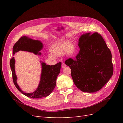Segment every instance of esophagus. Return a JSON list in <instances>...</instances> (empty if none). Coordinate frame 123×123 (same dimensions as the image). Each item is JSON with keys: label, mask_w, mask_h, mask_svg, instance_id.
<instances>
[{"label": "esophagus", "mask_w": 123, "mask_h": 123, "mask_svg": "<svg viewBox=\"0 0 123 123\" xmlns=\"http://www.w3.org/2000/svg\"><path fill=\"white\" fill-rule=\"evenodd\" d=\"M66 67V64L65 63H63L62 64V68H64Z\"/></svg>", "instance_id": "1"}]
</instances>
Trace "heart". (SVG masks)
<instances>
[{
	"mask_svg": "<svg viewBox=\"0 0 123 123\" xmlns=\"http://www.w3.org/2000/svg\"><path fill=\"white\" fill-rule=\"evenodd\" d=\"M51 50L52 52L57 56H60L65 52L68 56H73L76 52V49L75 45L71 43L70 41L65 40L53 44ZM48 56L51 57H54L51 53H49Z\"/></svg>",
	"mask_w": 123,
	"mask_h": 123,
	"instance_id": "b5f03b06",
	"label": "heart"
}]
</instances>
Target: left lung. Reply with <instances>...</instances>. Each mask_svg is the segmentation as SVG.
<instances>
[{
    "label": "left lung",
    "instance_id": "1",
    "mask_svg": "<svg viewBox=\"0 0 123 123\" xmlns=\"http://www.w3.org/2000/svg\"><path fill=\"white\" fill-rule=\"evenodd\" d=\"M78 46L80 51L76 60L69 58L65 63L71 70L72 78L77 88L84 92H97L113 74L111 51L97 32L82 34Z\"/></svg>",
    "mask_w": 123,
    "mask_h": 123
}]
</instances>
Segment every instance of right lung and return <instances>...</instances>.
Listing matches in <instances>:
<instances>
[{"instance_id": "add662e5", "label": "right lung", "mask_w": 123, "mask_h": 123, "mask_svg": "<svg viewBox=\"0 0 123 123\" xmlns=\"http://www.w3.org/2000/svg\"><path fill=\"white\" fill-rule=\"evenodd\" d=\"M43 47V44L40 40H33L27 36H23L14 44L13 47V54L14 55L15 53L21 50L41 55V53L40 51ZM15 63L14 57H12L10 61V66L13 81L16 88L23 95L33 99H39L47 97L52 92L56 85L57 77L60 72L61 62L54 65L50 66L40 61L42 70L40 82L35 91L30 93H26L22 91L17 84V78L15 71Z\"/></svg>"}]
</instances>
